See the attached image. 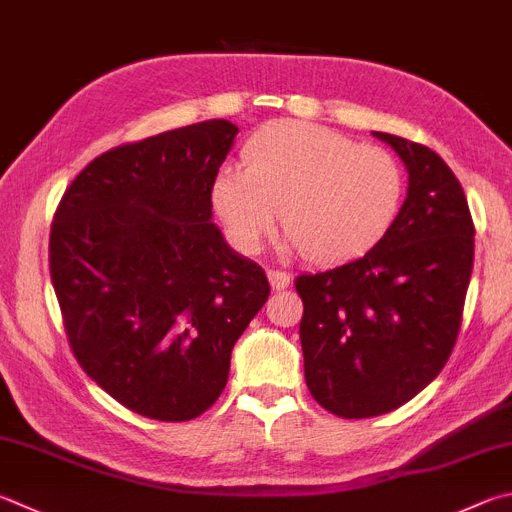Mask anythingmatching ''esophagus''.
Here are the masks:
<instances>
[{"label":"esophagus","instance_id":"esophagus-1","mask_svg":"<svg viewBox=\"0 0 512 512\" xmlns=\"http://www.w3.org/2000/svg\"><path fill=\"white\" fill-rule=\"evenodd\" d=\"M268 282H271L273 291H284V288L291 284V275L284 271H268Z\"/></svg>","mask_w":512,"mask_h":512}]
</instances>
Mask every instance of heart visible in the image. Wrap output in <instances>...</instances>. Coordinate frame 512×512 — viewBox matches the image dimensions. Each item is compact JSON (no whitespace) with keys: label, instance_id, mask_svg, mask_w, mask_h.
Returning <instances> with one entry per match:
<instances>
[{"label":"heart","instance_id":"b5f03b06","mask_svg":"<svg viewBox=\"0 0 512 512\" xmlns=\"http://www.w3.org/2000/svg\"><path fill=\"white\" fill-rule=\"evenodd\" d=\"M241 156L246 167H219L210 201L246 253L262 248L282 210L293 250L322 266L349 262L383 241L403 206L401 163L329 127L280 120L250 136Z\"/></svg>","mask_w":512,"mask_h":512}]
</instances>
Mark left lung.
I'll list each match as a JSON object with an SVG mask.
<instances>
[{
    "mask_svg": "<svg viewBox=\"0 0 512 512\" xmlns=\"http://www.w3.org/2000/svg\"><path fill=\"white\" fill-rule=\"evenodd\" d=\"M374 136L407 170L396 224L360 259L295 280L306 385L342 418L392 412L439 376L475 257L466 194L441 156L401 136Z\"/></svg>",
    "mask_w": 512,
    "mask_h": 512,
    "instance_id": "left-lung-1",
    "label": "left lung"
}]
</instances>
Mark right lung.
<instances>
[{
	"instance_id": "obj_1",
	"label": "right lung",
	"mask_w": 512,
	"mask_h": 512,
	"mask_svg": "<svg viewBox=\"0 0 512 512\" xmlns=\"http://www.w3.org/2000/svg\"><path fill=\"white\" fill-rule=\"evenodd\" d=\"M203 120L100 154L64 192L49 264L80 367L120 405L190 421L224 392L230 353L268 300L262 266L212 224L237 136Z\"/></svg>"
}]
</instances>
